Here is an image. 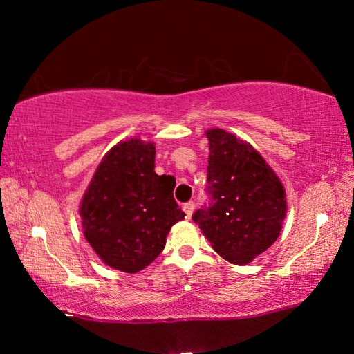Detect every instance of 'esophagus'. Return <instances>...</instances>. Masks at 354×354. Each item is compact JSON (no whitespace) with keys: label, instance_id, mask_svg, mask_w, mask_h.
<instances>
[{"label":"esophagus","instance_id":"esophagus-1","mask_svg":"<svg viewBox=\"0 0 354 354\" xmlns=\"http://www.w3.org/2000/svg\"><path fill=\"white\" fill-rule=\"evenodd\" d=\"M184 212H185V215H187V218H190L192 217V214H194V209H195V203L194 201H189V203H185L184 205Z\"/></svg>","mask_w":354,"mask_h":354}]
</instances>
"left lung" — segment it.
<instances>
[{"instance_id":"obj_1","label":"left lung","mask_w":354,"mask_h":354,"mask_svg":"<svg viewBox=\"0 0 354 354\" xmlns=\"http://www.w3.org/2000/svg\"><path fill=\"white\" fill-rule=\"evenodd\" d=\"M205 134L211 206L192 218L223 259L247 266L281 234L287 214L284 185L248 142L220 128Z\"/></svg>"}]
</instances>
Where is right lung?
<instances>
[{
    "label": "right lung",
    "instance_id": "add662e5",
    "mask_svg": "<svg viewBox=\"0 0 354 354\" xmlns=\"http://www.w3.org/2000/svg\"><path fill=\"white\" fill-rule=\"evenodd\" d=\"M153 142L134 137L104 154L84 192L82 232L106 266L137 273L164 250L185 214L173 198L170 176L154 171Z\"/></svg>",
    "mask_w": 354,
    "mask_h": 354
}]
</instances>
